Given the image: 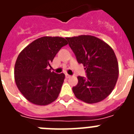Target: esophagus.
Here are the masks:
<instances>
[{
  "instance_id": "34e87169",
  "label": "esophagus",
  "mask_w": 134,
  "mask_h": 134,
  "mask_svg": "<svg viewBox=\"0 0 134 134\" xmlns=\"http://www.w3.org/2000/svg\"><path fill=\"white\" fill-rule=\"evenodd\" d=\"M66 79H70V78H71V76L68 74H66Z\"/></svg>"
}]
</instances>
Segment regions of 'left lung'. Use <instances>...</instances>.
I'll return each instance as SVG.
<instances>
[{
  "label": "left lung",
  "mask_w": 134,
  "mask_h": 134,
  "mask_svg": "<svg viewBox=\"0 0 134 134\" xmlns=\"http://www.w3.org/2000/svg\"><path fill=\"white\" fill-rule=\"evenodd\" d=\"M77 61L85 66L87 78L78 76L72 88L76 97L86 103H97L114 89L119 66L114 51L105 41L89 35L66 37Z\"/></svg>",
  "instance_id": "1"
}]
</instances>
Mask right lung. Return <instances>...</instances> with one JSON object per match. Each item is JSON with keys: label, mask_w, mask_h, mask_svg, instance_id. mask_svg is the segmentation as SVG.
Wrapping results in <instances>:
<instances>
[{"label": "right lung", "mask_w": 134, "mask_h": 134, "mask_svg": "<svg viewBox=\"0 0 134 134\" xmlns=\"http://www.w3.org/2000/svg\"><path fill=\"white\" fill-rule=\"evenodd\" d=\"M67 44L66 39L61 37H42L19 54L14 69L15 83L29 102L47 105L58 97L65 75L51 72L47 67L62 47Z\"/></svg>", "instance_id": "right-lung-1"}]
</instances>
